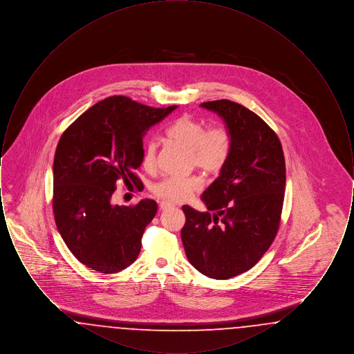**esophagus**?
Here are the masks:
<instances>
[{
  "label": "esophagus",
  "mask_w": 354,
  "mask_h": 354,
  "mask_svg": "<svg viewBox=\"0 0 354 354\" xmlns=\"http://www.w3.org/2000/svg\"><path fill=\"white\" fill-rule=\"evenodd\" d=\"M169 207H174V204H172V203L166 202V201L159 203V208H160V209H167Z\"/></svg>",
  "instance_id": "esophagus-1"
}]
</instances>
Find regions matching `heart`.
<instances>
[{
	"label": "heart",
	"instance_id": "obj_1",
	"mask_svg": "<svg viewBox=\"0 0 354 354\" xmlns=\"http://www.w3.org/2000/svg\"><path fill=\"white\" fill-rule=\"evenodd\" d=\"M169 142L189 151L191 166H196L207 174L216 175L230 160L234 142L231 133L223 126L205 124L199 119L183 115L175 119L166 130ZM142 167L152 172L156 169V145L149 142L142 156ZM201 176L165 178L152 185V194L169 202H183L195 191L201 189Z\"/></svg>",
	"mask_w": 354,
	"mask_h": 354
}]
</instances>
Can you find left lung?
Here are the masks:
<instances>
[{
    "instance_id": "8db88e82",
    "label": "left lung",
    "mask_w": 354,
    "mask_h": 354,
    "mask_svg": "<svg viewBox=\"0 0 354 354\" xmlns=\"http://www.w3.org/2000/svg\"><path fill=\"white\" fill-rule=\"evenodd\" d=\"M232 135L234 147L220 176L202 195L208 211L183 205L182 241L188 261L203 274L225 280L251 270L280 228L286 159L279 136L236 102H204Z\"/></svg>"
}]
</instances>
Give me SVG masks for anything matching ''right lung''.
Returning <instances> with one entry per match:
<instances>
[{
	"label": "right lung",
	"instance_id": "add662e5",
	"mask_svg": "<svg viewBox=\"0 0 354 354\" xmlns=\"http://www.w3.org/2000/svg\"><path fill=\"white\" fill-rule=\"evenodd\" d=\"M175 109L114 95L91 106L61 136L53 166V214L70 252L86 267L115 273L136 260L158 205L151 199L113 205L111 195L119 180L143 185L135 172L143 134Z\"/></svg>",
	"mask_w": 354,
	"mask_h": 354
}]
</instances>
